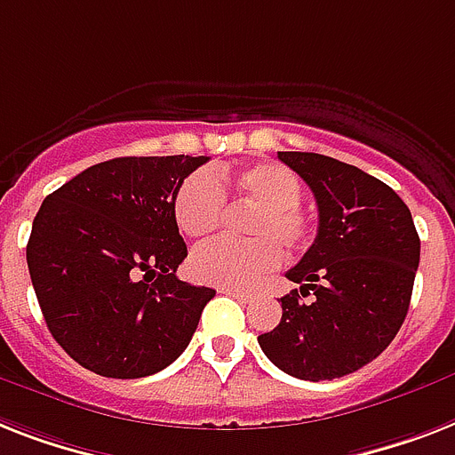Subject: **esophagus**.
<instances>
[{
    "mask_svg": "<svg viewBox=\"0 0 455 455\" xmlns=\"http://www.w3.org/2000/svg\"><path fill=\"white\" fill-rule=\"evenodd\" d=\"M220 291H224V294H231V297L240 299V301H252V291H245V290H235V287H220Z\"/></svg>",
    "mask_w": 455,
    "mask_h": 455,
    "instance_id": "1",
    "label": "esophagus"
}]
</instances>
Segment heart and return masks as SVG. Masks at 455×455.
<instances>
[{
  "label": "heart",
  "mask_w": 455,
  "mask_h": 455,
  "mask_svg": "<svg viewBox=\"0 0 455 455\" xmlns=\"http://www.w3.org/2000/svg\"><path fill=\"white\" fill-rule=\"evenodd\" d=\"M252 205L243 234L247 240H217L198 247L189 259L191 275L217 287H247L280 264L283 247L301 252L311 245L313 220L301 205V180L275 161L196 172L180 184L172 203L177 228L189 238H208L221 227L224 201Z\"/></svg>",
  "instance_id": "1"
}]
</instances>
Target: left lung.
Returning a JSON list of instances; mask_svg holds the SVG:
<instances>
[{"mask_svg": "<svg viewBox=\"0 0 455 455\" xmlns=\"http://www.w3.org/2000/svg\"><path fill=\"white\" fill-rule=\"evenodd\" d=\"M317 203V235L285 273L299 291L280 299L278 327L259 336L285 374L331 381L381 355L411 301L420 240L411 212L381 180L311 151H278ZM314 291L313 302L300 297Z\"/></svg>", "mask_w": 455, "mask_h": 455, "instance_id": "1", "label": "left lung"}]
</instances>
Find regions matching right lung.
Segmentation results:
<instances>
[{
	"instance_id": "add662e5",
	"label": "right lung",
	"mask_w": 455,
	"mask_h": 455,
	"mask_svg": "<svg viewBox=\"0 0 455 455\" xmlns=\"http://www.w3.org/2000/svg\"><path fill=\"white\" fill-rule=\"evenodd\" d=\"M208 156H124L46 196L28 268L44 320L72 360L142 379L182 355L215 290L175 275L187 257L172 203Z\"/></svg>"
}]
</instances>
